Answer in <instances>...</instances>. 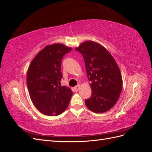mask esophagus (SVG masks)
<instances>
[{"instance_id":"esophagus-1","label":"esophagus","mask_w":152,"mask_h":152,"mask_svg":"<svg viewBox=\"0 0 152 152\" xmlns=\"http://www.w3.org/2000/svg\"><path fill=\"white\" fill-rule=\"evenodd\" d=\"M80 85H77V86H75L74 87V88H73V90H74L75 92H78V91H79V90L80 89Z\"/></svg>"}]
</instances>
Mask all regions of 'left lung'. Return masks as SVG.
<instances>
[{
    "mask_svg": "<svg viewBox=\"0 0 152 152\" xmlns=\"http://www.w3.org/2000/svg\"><path fill=\"white\" fill-rule=\"evenodd\" d=\"M75 50L83 56L91 82V97L85 100L87 107L96 113L108 111L117 102L122 88L121 73L115 60L107 49L94 41H86Z\"/></svg>",
    "mask_w": 152,
    "mask_h": 152,
    "instance_id": "1",
    "label": "left lung"
}]
</instances>
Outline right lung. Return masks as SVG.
Instances as JSON below:
<instances>
[{
  "label": "right lung",
  "mask_w": 152,
  "mask_h": 152,
  "mask_svg": "<svg viewBox=\"0 0 152 152\" xmlns=\"http://www.w3.org/2000/svg\"><path fill=\"white\" fill-rule=\"evenodd\" d=\"M72 49L63 44L48 45L30 64L27 87L32 103L45 115L56 116L67 108L73 92L61 86L63 57Z\"/></svg>",
  "instance_id": "right-lung-1"
}]
</instances>
